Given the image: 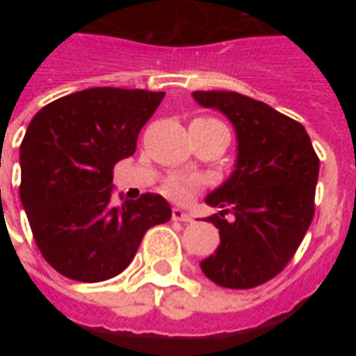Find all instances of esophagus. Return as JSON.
<instances>
[{"mask_svg":"<svg viewBox=\"0 0 356 356\" xmlns=\"http://www.w3.org/2000/svg\"><path fill=\"white\" fill-rule=\"evenodd\" d=\"M171 219H173V221H181V223H193V217L179 208H173V211H171Z\"/></svg>","mask_w":356,"mask_h":356,"instance_id":"1","label":"esophagus"}]
</instances>
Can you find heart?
I'll return each mask as SVG.
<instances>
[{
    "label": "heart",
    "mask_w": 356,
    "mask_h": 356,
    "mask_svg": "<svg viewBox=\"0 0 356 356\" xmlns=\"http://www.w3.org/2000/svg\"><path fill=\"white\" fill-rule=\"evenodd\" d=\"M202 120L217 122V120H213V118H202ZM219 124H221V122H219ZM196 186H198V181H196V179L173 177L165 183V186H163V193L168 194L170 198H173V200H186Z\"/></svg>",
    "instance_id": "heart-1"
}]
</instances>
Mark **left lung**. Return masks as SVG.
I'll use <instances>...</instances> for the list:
<instances>
[{
  "label": "left lung",
  "instance_id": "obj_1",
  "mask_svg": "<svg viewBox=\"0 0 356 356\" xmlns=\"http://www.w3.org/2000/svg\"><path fill=\"white\" fill-rule=\"evenodd\" d=\"M193 97L223 112L238 140L231 177L206 198L221 208L208 217L221 244L200 267L223 288H255L275 278L298 252L313 221L321 162L305 127L265 102L234 91H194ZM229 211L232 222L224 219Z\"/></svg>",
  "mask_w": 356,
  "mask_h": 356
}]
</instances>
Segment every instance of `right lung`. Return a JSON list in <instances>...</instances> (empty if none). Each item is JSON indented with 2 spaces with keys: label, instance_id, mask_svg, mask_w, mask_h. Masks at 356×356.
I'll return each instance as SVG.
<instances>
[{
  "label": "right lung",
  "instance_id": "right-lung-1",
  "mask_svg": "<svg viewBox=\"0 0 356 356\" xmlns=\"http://www.w3.org/2000/svg\"><path fill=\"white\" fill-rule=\"evenodd\" d=\"M162 91L91 88L43 106L20 145V202L43 259L66 278L120 275L145 232L170 221L163 196L112 204V170L137 148Z\"/></svg>",
  "mask_w": 356,
  "mask_h": 356
}]
</instances>
